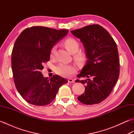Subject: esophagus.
<instances>
[{
  "mask_svg": "<svg viewBox=\"0 0 134 134\" xmlns=\"http://www.w3.org/2000/svg\"><path fill=\"white\" fill-rule=\"evenodd\" d=\"M68 82H69V83H74V80L72 78H69L68 79Z\"/></svg>",
  "mask_w": 134,
  "mask_h": 134,
  "instance_id": "34e87169",
  "label": "esophagus"
}]
</instances>
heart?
<instances>
[{
  "mask_svg": "<svg viewBox=\"0 0 134 134\" xmlns=\"http://www.w3.org/2000/svg\"><path fill=\"white\" fill-rule=\"evenodd\" d=\"M63 45L70 53H75L74 59L78 63H82L86 59L87 55L84 51H78L79 48V42L75 39L69 37L65 40ZM55 52V47H53L51 50V56L53 57ZM76 67L73 65L60 63L57 65L55 71L58 74L62 76H69L76 72Z\"/></svg>",
  "mask_w": 134,
  "mask_h": 134,
  "instance_id": "b5f03b06",
  "label": "heart"
}]
</instances>
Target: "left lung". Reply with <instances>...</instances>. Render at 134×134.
Segmentation results:
<instances>
[{
    "instance_id": "left-lung-1",
    "label": "left lung",
    "mask_w": 134,
    "mask_h": 134,
    "mask_svg": "<svg viewBox=\"0 0 134 134\" xmlns=\"http://www.w3.org/2000/svg\"><path fill=\"white\" fill-rule=\"evenodd\" d=\"M71 33L81 39L87 55L86 64L76 82L85 85L78 100L86 105L100 103L112 92L119 76L120 64L117 44L108 31L99 25H88Z\"/></svg>"
}]
</instances>
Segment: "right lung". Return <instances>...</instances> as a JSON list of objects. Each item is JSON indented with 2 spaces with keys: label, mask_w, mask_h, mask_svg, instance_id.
Wrapping results in <instances>:
<instances>
[{
  "label": "right lung",
  "mask_w": 134,
  "mask_h": 134,
  "mask_svg": "<svg viewBox=\"0 0 134 134\" xmlns=\"http://www.w3.org/2000/svg\"><path fill=\"white\" fill-rule=\"evenodd\" d=\"M69 32L44 26L25 29L16 40L11 53L14 82L25 101L36 106H44L55 99L66 79L58 75L49 79L43 77V64L50 59L51 50Z\"/></svg>",
  "instance_id": "1"
}]
</instances>
